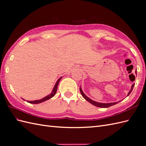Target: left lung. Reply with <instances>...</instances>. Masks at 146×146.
I'll list each match as a JSON object with an SVG mask.
<instances>
[{"instance_id":"8db88e82","label":"left lung","mask_w":146,"mask_h":146,"mask_svg":"<svg viewBox=\"0 0 146 146\" xmlns=\"http://www.w3.org/2000/svg\"><path fill=\"white\" fill-rule=\"evenodd\" d=\"M135 72H136V70ZM134 86H135V83H134V84H133V85H132V86H131V90H130V91L129 92V93H128V95H127V96L130 95V94L132 90H133V88ZM80 91L81 94H82V96L83 97V98H85V99H86V100L88 102H89L90 103H91V104H92V105H94V106H96V107H101V108H108V107H111V106H113V105H115V104H117L118 102H117L108 103V104H104V103H99V102H95V101H94V100H91V99H90L89 98H88V97H87V96H86L85 94L83 93V92L82 91V89H81V88H80Z\"/></svg>"}]
</instances>
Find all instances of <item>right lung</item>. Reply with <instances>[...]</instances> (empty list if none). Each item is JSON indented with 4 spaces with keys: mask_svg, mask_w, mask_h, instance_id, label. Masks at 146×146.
<instances>
[{
    "mask_svg": "<svg viewBox=\"0 0 146 146\" xmlns=\"http://www.w3.org/2000/svg\"><path fill=\"white\" fill-rule=\"evenodd\" d=\"M61 78H62V77L58 79V80H57V82H56V84H55V86H54V90H53V91H52V93H51L50 95H48V96H47L46 97H45V98H44L43 99H40V100H34V101H27V102L30 103V104H37L41 103V102H44V101H46V100H47L50 99V98H52V97H54V95H55V93H56V91H57V88H58V83H59L60 80L61 79Z\"/></svg>",
    "mask_w": 146,
    "mask_h": 146,
    "instance_id": "1",
    "label": "right lung"
}]
</instances>
